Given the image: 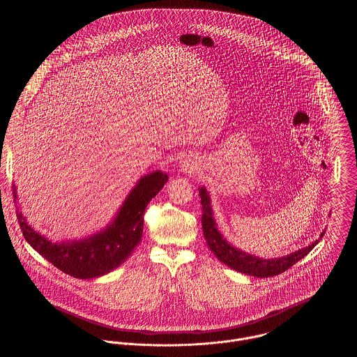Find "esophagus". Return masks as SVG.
I'll return each mask as SVG.
<instances>
[{
  "label": "esophagus",
  "instance_id": "esophagus-1",
  "mask_svg": "<svg viewBox=\"0 0 357 357\" xmlns=\"http://www.w3.org/2000/svg\"><path fill=\"white\" fill-rule=\"evenodd\" d=\"M181 167L183 171H188L191 169V165H188L187 162H181Z\"/></svg>",
  "mask_w": 357,
  "mask_h": 357
}]
</instances>
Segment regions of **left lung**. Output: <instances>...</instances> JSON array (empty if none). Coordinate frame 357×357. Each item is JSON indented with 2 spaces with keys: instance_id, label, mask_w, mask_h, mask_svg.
Here are the masks:
<instances>
[{
  "instance_id": "left-lung-1",
  "label": "left lung",
  "mask_w": 357,
  "mask_h": 357,
  "mask_svg": "<svg viewBox=\"0 0 357 357\" xmlns=\"http://www.w3.org/2000/svg\"><path fill=\"white\" fill-rule=\"evenodd\" d=\"M199 195H201V204L204 210L202 227H204L206 242L210 250L215 255L222 264L227 265L233 271L249 274L258 278L273 277L280 273L285 272L296 262L303 259L320 242V239H316L305 248H301L290 255L277 257V258H262L258 255L246 253L242 249H238L234 245H231L220 231L218 223L214 217V210L211 206V197L206 187H199ZM324 234L325 231L320 234V238L324 237Z\"/></svg>"
}]
</instances>
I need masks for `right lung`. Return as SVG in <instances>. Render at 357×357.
<instances>
[{
	"mask_svg": "<svg viewBox=\"0 0 357 357\" xmlns=\"http://www.w3.org/2000/svg\"><path fill=\"white\" fill-rule=\"evenodd\" d=\"M167 181V174L160 170L146 174L102 229L86 237L63 241H52L28 223L20 210L17 187L13 183L20 227L34 250L61 272L80 280L102 277L124 264L137 246L143 234L144 210Z\"/></svg>",
	"mask_w": 357,
	"mask_h": 357,
	"instance_id": "obj_1",
	"label": "right lung"
}]
</instances>
